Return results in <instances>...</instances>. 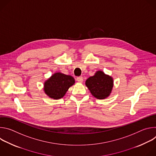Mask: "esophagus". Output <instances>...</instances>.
Returning <instances> with one entry per match:
<instances>
[{
    "mask_svg": "<svg viewBox=\"0 0 156 156\" xmlns=\"http://www.w3.org/2000/svg\"><path fill=\"white\" fill-rule=\"evenodd\" d=\"M76 80L79 83H82L83 81V78L82 76H78L76 78Z\"/></svg>",
    "mask_w": 156,
    "mask_h": 156,
    "instance_id": "34e87169",
    "label": "esophagus"
}]
</instances>
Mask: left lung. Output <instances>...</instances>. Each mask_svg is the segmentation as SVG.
I'll return each instance as SVG.
<instances>
[{
	"label": "left lung",
	"instance_id": "8db88e82",
	"mask_svg": "<svg viewBox=\"0 0 156 156\" xmlns=\"http://www.w3.org/2000/svg\"><path fill=\"white\" fill-rule=\"evenodd\" d=\"M86 86L92 95L98 99H104L109 96L114 86L113 78L102 71H98L95 75L87 78Z\"/></svg>",
	"mask_w": 156,
	"mask_h": 156
}]
</instances>
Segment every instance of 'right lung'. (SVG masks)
Segmentation results:
<instances>
[{
  "mask_svg": "<svg viewBox=\"0 0 156 156\" xmlns=\"http://www.w3.org/2000/svg\"><path fill=\"white\" fill-rule=\"evenodd\" d=\"M75 82V79L70 75L55 73L44 83V91L51 98L59 99L65 96Z\"/></svg>",
  "mask_w": 156,
  "mask_h": 156,
  "instance_id": "right-lung-1",
  "label": "right lung"
}]
</instances>
